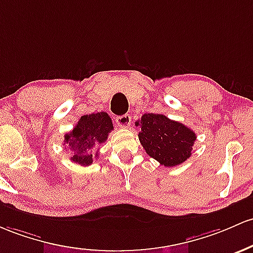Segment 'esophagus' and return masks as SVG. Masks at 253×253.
<instances>
[{"mask_svg":"<svg viewBox=\"0 0 253 253\" xmlns=\"http://www.w3.org/2000/svg\"><path fill=\"white\" fill-rule=\"evenodd\" d=\"M116 124H118L119 127H121V128H127V127L131 125V115H128V114H125V115H121V116H118V118L115 119Z\"/></svg>","mask_w":253,"mask_h":253,"instance_id":"34e87169","label":"esophagus"}]
</instances>
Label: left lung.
I'll return each mask as SVG.
<instances>
[{
    "label": "left lung",
    "mask_w": 253,
    "mask_h": 253,
    "mask_svg": "<svg viewBox=\"0 0 253 253\" xmlns=\"http://www.w3.org/2000/svg\"><path fill=\"white\" fill-rule=\"evenodd\" d=\"M140 144L150 157L165 167H175L192 155L197 135L192 129L162 114H144L139 121Z\"/></svg>",
    "instance_id": "1"
}]
</instances>
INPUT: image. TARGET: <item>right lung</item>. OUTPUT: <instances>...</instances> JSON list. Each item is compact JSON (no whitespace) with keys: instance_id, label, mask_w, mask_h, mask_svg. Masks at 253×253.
Listing matches in <instances>:
<instances>
[{"instance_id":"right-lung-1","label":"right lung","mask_w":253,"mask_h":253,"mask_svg":"<svg viewBox=\"0 0 253 253\" xmlns=\"http://www.w3.org/2000/svg\"><path fill=\"white\" fill-rule=\"evenodd\" d=\"M113 122L107 113L84 115L79 119L71 132L65 135V144L73 154L72 162L80 166H90L93 162L92 150L107 140L112 132Z\"/></svg>"}]
</instances>
